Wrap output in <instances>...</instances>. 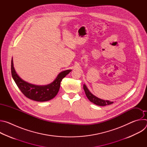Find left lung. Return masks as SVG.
Masks as SVG:
<instances>
[{"label": "left lung", "instance_id": "left-lung-1", "mask_svg": "<svg viewBox=\"0 0 147 147\" xmlns=\"http://www.w3.org/2000/svg\"><path fill=\"white\" fill-rule=\"evenodd\" d=\"M83 88H84V90L86 95L87 97L88 98V99L91 102L96 105H98V106H106V105H108L112 104L113 103V102H111V101H109V100H105L99 99L98 97L95 96L92 94H91V92H90V91L88 90V89L87 88V87H86V86L85 84H84Z\"/></svg>", "mask_w": 147, "mask_h": 147}]
</instances>
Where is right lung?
<instances>
[{"label": "right lung", "instance_id": "right-lung-1", "mask_svg": "<svg viewBox=\"0 0 147 147\" xmlns=\"http://www.w3.org/2000/svg\"><path fill=\"white\" fill-rule=\"evenodd\" d=\"M71 71V70H67L61 71L58 74L56 79L48 85L35 86L26 82L18 76L13 66V58L11 59V76L16 85L26 97L38 102H45L53 99L58 93L61 81Z\"/></svg>", "mask_w": 147, "mask_h": 147}]
</instances>
